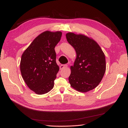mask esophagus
<instances>
[{
    "label": "esophagus",
    "instance_id": "34e87169",
    "mask_svg": "<svg viewBox=\"0 0 128 128\" xmlns=\"http://www.w3.org/2000/svg\"><path fill=\"white\" fill-rule=\"evenodd\" d=\"M68 66L66 64H63V65H61L60 66V69H63L65 68H66V67Z\"/></svg>",
    "mask_w": 128,
    "mask_h": 128
}]
</instances>
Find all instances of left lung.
I'll use <instances>...</instances> for the list:
<instances>
[{"instance_id":"left-lung-1","label":"left lung","mask_w":128,"mask_h":128,"mask_svg":"<svg viewBox=\"0 0 128 128\" xmlns=\"http://www.w3.org/2000/svg\"><path fill=\"white\" fill-rule=\"evenodd\" d=\"M66 37L76 53L74 66L70 67V85L81 92L92 90L99 85L105 73L104 54L95 40L85 35L69 32Z\"/></svg>"}]
</instances>
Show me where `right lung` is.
Here are the masks:
<instances>
[{
    "mask_svg": "<svg viewBox=\"0 0 128 128\" xmlns=\"http://www.w3.org/2000/svg\"><path fill=\"white\" fill-rule=\"evenodd\" d=\"M60 31H45L38 35L21 56L20 71L23 79L38 94L50 91L59 68L54 48L61 39Z\"/></svg>",
    "mask_w": 128,
    "mask_h": 128,
    "instance_id": "obj_1",
    "label": "right lung"
}]
</instances>
